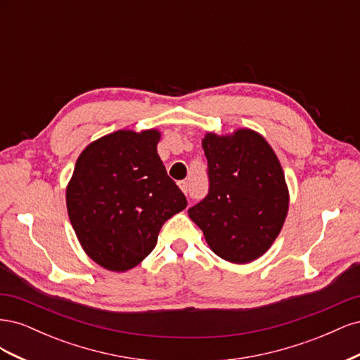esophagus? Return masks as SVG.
<instances>
[{"mask_svg":"<svg viewBox=\"0 0 360 360\" xmlns=\"http://www.w3.org/2000/svg\"><path fill=\"white\" fill-rule=\"evenodd\" d=\"M179 188L181 189V192L183 193H188V191H189V184H188V181H179Z\"/></svg>","mask_w":360,"mask_h":360,"instance_id":"1","label":"esophagus"}]
</instances>
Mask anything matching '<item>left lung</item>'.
Masks as SVG:
<instances>
[{"label":"left lung","mask_w":360,"mask_h":360,"mask_svg":"<svg viewBox=\"0 0 360 360\" xmlns=\"http://www.w3.org/2000/svg\"><path fill=\"white\" fill-rule=\"evenodd\" d=\"M209 195L188 214L213 252L234 264L264 255L284 226L290 192L284 169L266 138L252 129L207 132Z\"/></svg>","instance_id":"left-lung-1"}]
</instances>
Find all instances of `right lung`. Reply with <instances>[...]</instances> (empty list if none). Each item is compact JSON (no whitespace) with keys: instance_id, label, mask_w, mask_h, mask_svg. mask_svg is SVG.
<instances>
[{"instance_id":"1","label":"right lung","mask_w":360,"mask_h":360,"mask_svg":"<svg viewBox=\"0 0 360 360\" xmlns=\"http://www.w3.org/2000/svg\"><path fill=\"white\" fill-rule=\"evenodd\" d=\"M158 129H122L86 146L66 188L76 237L111 271L138 266L158 243L162 225L186 209V198L158 155Z\"/></svg>"}]
</instances>
